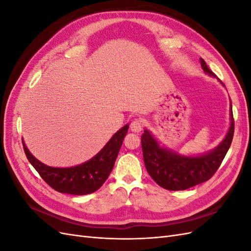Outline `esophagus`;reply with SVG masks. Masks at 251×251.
I'll use <instances>...</instances> for the list:
<instances>
[{
	"mask_svg": "<svg viewBox=\"0 0 251 251\" xmlns=\"http://www.w3.org/2000/svg\"><path fill=\"white\" fill-rule=\"evenodd\" d=\"M131 130L134 133H140L142 131V123L140 119H134L131 123Z\"/></svg>",
	"mask_w": 251,
	"mask_h": 251,
	"instance_id": "obj_1",
	"label": "esophagus"
}]
</instances>
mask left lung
Returning a JSON list of instances; mask_svg holds the SVG:
<instances>
[{"label":"left lung","instance_id":"1","mask_svg":"<svg viewBox=\"0 0 251 251\" xmlns=\"http://www.w3.org/2000/svg\"><path fill=\"white\" fill-rule=\"evenodd\" d=\"M200 63L204 73L216 77L202 58ZM229 115L230 125L223 140L215 149L199 155H182L161 146L154 135L144 128L141 146L144 164L150 176L158 185L169 191H184L210 179L221 165L232 141L234 121L231 100Z\"/></svg>","mask_w":251,"mask_h":251}]
</instances>
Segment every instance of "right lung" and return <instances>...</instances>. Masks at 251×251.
I'll return each mask as SVG.
<instances>
[{
  "label": "right lung",
  "mask_w": 251,
  "mask_h": 251,
  "mask_svg": "<svg viewBox=\"0 0 251 251\" xmlns=\"http://www.w3.org/2000/svg\"><path fill=\"white\" fill-rule=\"evenodd\" d=\"M127 130L128 125H126L94 157L70 168H53L44 164L30 153L24 140L23 147L29 162L53 189L63 194L82 196L96 192L108 179Z\"/></svg>",
  "instance_id": "obj_1"
}]
</instances>
